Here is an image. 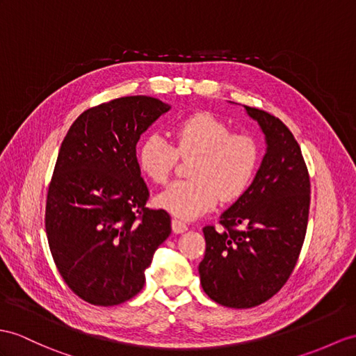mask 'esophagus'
<instances>
[{
    "label": "esophagus",
    "mask_w": 356,
    "mask_h": 356,
    "mask_svg": "<svg viewBox=\"0 0 356 356\" xmlns=\"http://www.w3.org/2000/svg\"><path fill=\"white\" fill-rule=\"evenodd\" d=\"M187 223L186 222H183V220H179V219H173L172 220V229H173V232L175 234H183V232H186L187 231Z\"/></svg>",
    "instance_id": "34e87169"
}]
</instances>
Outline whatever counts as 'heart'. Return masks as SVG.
<instances>
[{
    "label": "heart",
    "instance_id": "b5f03b06",
    "mask_svg": "<svg viewBox=\"0 0 356 356\" xmlns=\"http://www.w3.org/2000/svg\"><path fill=\"white\" fill-rule=\"evenodd\" d=\"M175 148L157 133L145 136L137 145L136 161L155 184H164L175 168L178 154L195 159L192 179L175 181L157 196V205L183 219H195L219 202L236 201L257 175L261 149L254 137L231 133L213 113H193L172 128Z\"/></svg>",
    "mask_w": 356,
    "mask_h": 356
}]
</instances>
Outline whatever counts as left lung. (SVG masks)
Here are the masks:
<instances>
[{
  "label": "left lung",
  "mask_w": 356,
  "mask_h": 356,
  "mask_svg": "<svg viewBox=\"0 0 356 356\" xmlns=\"http://www.w3.org/2000/svg\"><path fill=\"white\" fill-rule=\"evenodd\" d=\"M257 120L266 154L246 192L220 214L223 231L205 227L199 276L208 298L229 308H252L287 282L305 240L309 177L300 146L278 118L243 106ZM241 224L245 232L233 229Z\"/></svg>",
  "instance_id": "obj_1"
}]
</instances>
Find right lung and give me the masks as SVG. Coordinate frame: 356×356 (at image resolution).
Masks as SVG:
<instances>
[{
    "label": "right lung",
    "mask_w": 356,
    "mask_h": 356,
    "mask_svg": "<svg viewBox=\"0 0 356 356\" xmlns=\"http://www.w3.org/2000/svg\"><path fill=\"white\" fill-rule=\"evenodd\" d=\"M170 110L151 97H125L86 110L58 151L48 188L51 255L76 296L119 305L145 285L154 252L170 236V216L149 210L136 145Z\"/></svg>",
    "instance_id": "1"
}]
</instances>
